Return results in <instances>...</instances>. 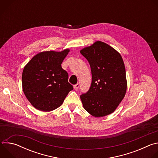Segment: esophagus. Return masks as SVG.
Masks as SVG:
<instances>
[{"label": "esophagus", "instance_id": "esophagus-1", "mask_svg": "<svg viewBox=\"0 0 158 158\" xmlns=\"http://www.w3.org/2000/svg\"><path fill=\"white\" fill-rule=\"evenodd\" d=\"M79 85H80L79 83H77L76 84H75V85H74V89H75L76 90H77V89H79Z\"/></svg>", "mask_w": 158, "mask_h": 158}]
</instances>
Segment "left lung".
Instances as JSON below:
<instances>
[{"label":"left lung","mask_w":158,"mask_h":158,"mask_svg":"<svg viewBox=\"0 0 158 158\" xmlns=\"http://www.w3.org/2000/svg\"><path fill=\"white\" fill-rule=\"evenodd\" d=\"M81 53L88 60L92 73L91 86L80 96L84 108L97 118L111 114L124 98L127 89L121 56L101 41L83 49Z\"/></svg>","instance_id":"8db88e82"}]
</instances>
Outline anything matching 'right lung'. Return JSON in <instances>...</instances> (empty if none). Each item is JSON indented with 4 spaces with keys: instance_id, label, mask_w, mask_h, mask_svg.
<instances>
[{
    "instance_id": "1",
    "label": "right lung",
    "mask_w": 158,
    "mask_h": 158,
    "mask_svg": "<svg viewBox=\"0 0 158 158\" xmlns=\"http://www.w3.org/2000/svg\"><path fill=\"white\" fill-rule=\"evenodd\" d=\"M69 52H42L25 66L22 73V89L27 99L37 109L51 111L59 107L73 86L61 64Z\"/></svg>"
}]
</instances>
